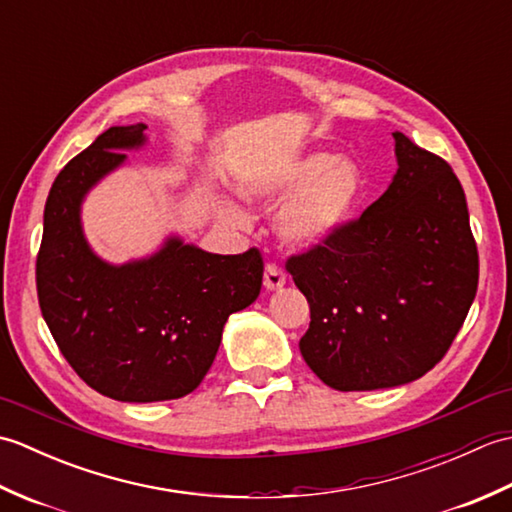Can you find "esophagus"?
Masks as SVG:
<instances>
[{"instance_id":"34e87169","label":"esophagus","mask_w":512,"mask_h":512,"mask_svg":"<svg viewBox=\"0 0 512 512\" xmlns=\"http://www.w3.org/2000/svg\"><path fill=\"white\" fill-rule=\"evenodd\" d=\"M264 286L266 290H279L286 286V275L281 273V268L275 264H268L264 270Z\"/></svg>"}]
</instances>
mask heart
Wrapping results in <instances>:
<instances>
[{
    "label": "heart",
    "instance_id": "1",
    "mask_svg": "<svg viewBox=\"0 0 512 512\" xmlns=\"http://www.w3.org/2000/svg\"><path fill=\"white\" fill-rule=\"evenodd\" d=\"M363 176L352 160H339L325 151L295 158L244 184V193L266 204H281L277 231L286 244L314 248L328 242L350 220L361 198ZM237 222L246 213L235 204L224 206Z\"/></svg>",
    "mask_w": 512,
    "mask_h": 512
}]
</instances>
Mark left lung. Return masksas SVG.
Instances as JSON below:
<instances>
[{"label": "left lung", "instance_id": "8db88e82", "mask_svg": "<svg viewBox=\"0 0 512 512\" xmlns=\"http://www.w3.org/2000/svg\"><path fill=\"white\" fill-rule=\"evenodd\" d=\"M398 169L361 217L286 270L310 303L299 350L339 391L398 387L442 361L480 279L460 180L396 132Z\"/></svg>", "mask_w": 512, "mask_h": 512}]
</instances>
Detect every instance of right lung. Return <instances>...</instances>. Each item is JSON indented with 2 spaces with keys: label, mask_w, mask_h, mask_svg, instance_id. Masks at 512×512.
Instances as JSON below:
<instances>
[{
  "label": "right lung",
  "mask_w": 512,
  "mask_h": 512,
  "mask_svg": "<svg viewBox=\"0 0 512 512\" xmlns=\"http://www.w3.org/2000/svg\"><path fill=\"white\" fill-rule=\"evenodd\" d=\"M145 123L110 127L61 169L43 211L37 295L65 361L99 394L158 402L191 394L213 365L226 319L259 297L257 248L215 255L169 237L158 253L123 266L94 255L81 202L145 145Z\"/></svg>",
  "instance_id": "right-lung-1"
}]
</instances>
